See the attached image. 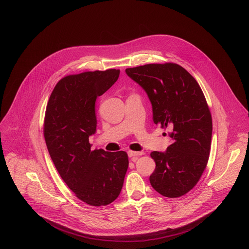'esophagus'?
Returning a JSON list of instances; mask_svg holds the SVG:
<instances>
[{"instance_id": "1", "label": "esophagus", "mask_w": 249, "mask_h": 249, "mask_svg": "<svg viewBox=\"0 0 249 249\" xmlns=\"http://www.w3.org/2000/svg\"><path fill=\"white\" fill-rule=\"evenodd\" d=\"M127 153L130 158H137L138 156H141L143 154L142 151H133V150H129Z\"/></svg>"}]
</instances>
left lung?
I'll list each match as a JSON object with an SVG mask.
<instances>
[{
  "label": "left lung",
  "mask_w": 249,
  "mask_h": 249,
  "mask_svg": "<svg viewBox=\"0 0 249 249\" xmlns=\"http://www.w3.org/2000/svg\"><path fill=\"white\" fill-rule=\"evenodd\" d=\"M125 72L146 92L154 124L172 130L167 150L150 153L156 165L150 184L164 196H182L197 184L209 159L213 124L204 94L176 63L146 64Z\"/></svg>",
  "instance_id": "obj_1"
}]
</instances>
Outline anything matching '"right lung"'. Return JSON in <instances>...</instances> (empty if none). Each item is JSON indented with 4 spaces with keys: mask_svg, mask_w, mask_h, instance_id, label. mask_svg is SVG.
I'll use <instances>...</instances> for the list:
<instances>
[{
    "mask_svg": "<svg viewBox=\"0 0 249 249\" xmlns=\"http://www.w3.org/2000/svg\"><path fill=\"white\" fill-rule=\"evenodd\" d=\"M120 70L84 71L61 78L49 99L44 137L63 181L81 201L106 206L120 195L128 168L125 151L91 150L95 103L117 81Z\"/></svg>",
    "mask_w": 249,
    "mask_h": 249,
    "instance_id": "obj_1",
    "label": "right lung"
}]
</instances>
